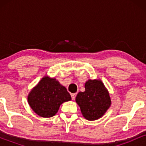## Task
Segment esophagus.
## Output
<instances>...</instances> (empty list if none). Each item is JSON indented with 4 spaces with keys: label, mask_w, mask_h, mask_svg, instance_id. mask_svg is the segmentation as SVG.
Returning a JSON list of instances; mask_svg holds the SVG:
<instances>
[{
    "label": "esophagus",
    "mask_w": 146,
    "mask_h": 146,
    "mask_svg": "<svg viewBox=\"0 0 146 146\" xmlns=\"http://www.w3.org/2000/svg\"><path fill=\"white\" fill-rule=\"evenodd\" d=\"M76 96V94H71V97H72V99L73 100H75V98Z\"/></svg>",
    "instance_id": "obj_1"
}]
</instances>
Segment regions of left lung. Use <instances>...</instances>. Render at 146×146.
<instances>
[{
	"label": "left lung",
	"mask_w": 146,
	"mask_h": 146,
	"mask_svg": "<svg viewBox=\"0 0 146 146\" xmlns=\"http://www.w3.org/2000/svg\"><path fill=\"white\" fill-rule=\"evenodd\" d=\"M84 86L85 91L78 94L76 102L86 119L96 120L102 117L110 107V96L101 80L89 79Z\"/></svg>",
	"instance_id": "8db88e82"
}]
</instances>
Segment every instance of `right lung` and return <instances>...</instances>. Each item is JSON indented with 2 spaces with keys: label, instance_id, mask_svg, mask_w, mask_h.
<instances>
[{
  "label": "right lung",
  "instance_id": "right-lung-1",
  "mask_svg": "<svg viewBox=\"0 0 146 146\" xmlns=\"http://www.w3.org/2000/svg\"><path fill=\"white\" fill-rule=\"evenodd\" d=\"M64 86L54 78L44 76L28 95V103L32 110L42 117L56 115L62 104L71 100Z\"/></svg>",
  "mask_w": 146,
  "mask_h": 146
}]
</instances>
